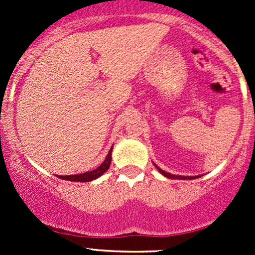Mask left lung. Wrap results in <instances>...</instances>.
<instances>
[{"mask_svg":"<svg viewBox=\"0 0 255 255\" xmlns=\"http://www.w3.org/2000/svg\"><path fill=\"white\" fill-rule=\"evenodd\" d=\"M154 164V163H153ZM154 166H155L156 169H158L159 170V173L161 174V175H164L165 177H169V179H179V180H192V179H196V177H199V176H181V175H173V174H170V173H166V171H164V170H161L160 168H159L158 165H156V164H154Z\"/></svg>","mask_w":255,"mask_h":255,"instance_id":"left-lung-1","label":"left lung"}]
</instances>
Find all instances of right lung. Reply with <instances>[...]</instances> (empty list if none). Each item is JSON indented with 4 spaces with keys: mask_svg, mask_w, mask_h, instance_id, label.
<instances>
[{
    "mask_svg": "<svg viewBox=\"0 0 255 255\" xmlns=\"http://www.w3.org/2000/svg\"><path fill=\"white\" fill-rule=\"evenodd\" d=\"M112 149H113V146L110 149L109 154H107V156H106V159L104 160V163H102L99 168L95 169V170L87 171V173L78 174V175H65V176L59 175L58 177H60V179H63V180H69V181H78V182H89V181H92V180L97 179V177L104 175V174L109 170L110 165H111V160H112Z\"/></svg>",
    "mask_w": 255,
    "mask_h": 255,
    "instance_id": "obj_1",
    "label": "right lung"
}]
</instances>
